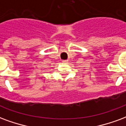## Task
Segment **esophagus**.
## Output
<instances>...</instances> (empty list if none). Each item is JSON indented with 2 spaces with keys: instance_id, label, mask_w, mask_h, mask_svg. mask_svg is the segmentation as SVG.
Wrapping results in <instances>:
<instances>
[{
  "instance_id": "34e87169",
  "label": "esophagus",
  "mask_w": 126,
  "mask_h": 126,
  "mask_svg": "<svg viewBox=\"0 0 126 126\" xmlns=\"http://www.w3.org/2000/svg\"><path fill=\"white\" fill-rule=\"evenodd\" d=\"M62 62H63V63H68V60H63L62 61Z\"/></svg>"
}]
</instances>
